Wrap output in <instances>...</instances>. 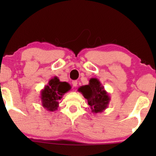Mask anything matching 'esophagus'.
Segmentation results:
<instances>
[{"label":"esophagus","instance_id":"1","mask_svg":"<svg viewBox=\"0 0 156 156\" xmlns=\"http://www.w3.org/2000/svg\"><path fill=\"white\" fill-rule=\"evenodd\" d=\"M72 84L74 87H76L78 86V81L77 80H73L72 81Z\"/></svg>","mask_w":156,"mask_h":156}]
</instances>
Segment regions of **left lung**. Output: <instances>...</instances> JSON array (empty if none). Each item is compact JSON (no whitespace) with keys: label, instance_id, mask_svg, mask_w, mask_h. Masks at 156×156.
Returning <instances> with one entry per match:
<instances>
[{"label":"left lung","instance_id":"left-lung-1","mask_svg":"<svg viewBox=\"0 0 156 156\" xmlns=\"http://www.w3.org/2000/svg\"><path fill=\"white\" fill-rule=\"evenodd\" d=\"M78 91L87 100L91 112L101 113L109 106L111 98L98 79L91 78L89 84L81 86Z\"/></svg>","mask_w":156,"mask_h":156}]
</instances>
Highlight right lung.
Wrapping results in <instances>:
<instances>
[{"mask_svg":"<svg viewBox=\"0 0 156 156\" xmlns=\"http://www.w3.org/2000/svg\"><path fill=\"white\" fill-rule=\"evenodd\" d=\"M71 89L68 83L60 81L57 76H54L41 91L42 106L49 112H55L59 107V100Z\"/></svg>","mask_w":156,"mask_h":156,"instance_id":"1","label":"right lung"}]
</instances>
